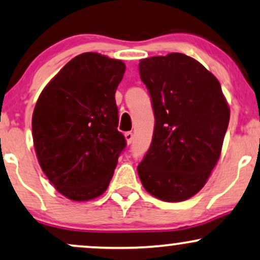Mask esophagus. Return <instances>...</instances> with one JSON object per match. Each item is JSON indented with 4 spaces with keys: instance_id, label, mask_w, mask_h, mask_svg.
I'll return each mask as SVG.
<instances>
[{
    "instance_id": "34e87169",
    "label": "esophagus",
    "mask_w": 260,
    "mask_h": 260,
    "mask_svg": "<svg viewBox=\"0 0 260 260\" xmlns=\"http://www.w3.org/2000/svg\"><path fill=\"white\" fill-rule=\"evenodd\" d=\"M133 138H134V136H133L132 132H126V133H124V139H126L127 144L132 143L133 142Z\"/></svg>"
}]
</instances>
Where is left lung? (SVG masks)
<instances>
[{"mask_svg":"<svg viewBox=\"0 0 260 260\" xmlns=\"http://www.w3.org/2000/svg\"><path fill=\"white\" fill-rule=\"evenodd\" d=\"M139 73L155 115L139 178L154 198L185 201L205 186L219 160L229 104L217 77L181 53L142 59Z\"/></svg>","mask_w":260,"mask_h":260,"instance_id":"8db88e82","label":"left lung"}]
</instances>
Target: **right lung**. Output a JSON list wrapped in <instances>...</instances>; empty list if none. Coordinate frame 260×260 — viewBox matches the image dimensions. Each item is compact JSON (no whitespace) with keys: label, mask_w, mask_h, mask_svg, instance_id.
<instances>
[{"label":"right lung","mask_w":260,"mask_h":260,"mask_svg":"<svg viewBox=\"0 0 260 260\" xmlns=\"http://www.w3.org/2000/svg\"><path fill=\"white\" fill-rule=\"evenodd\" d=\"M126 65L99 53L77 55L43 88L32 139L43 173L58 192L84 202L105 192L126 146L115 100Z\"/></svg>","instance_id":"add662e5"}]
</instances>
